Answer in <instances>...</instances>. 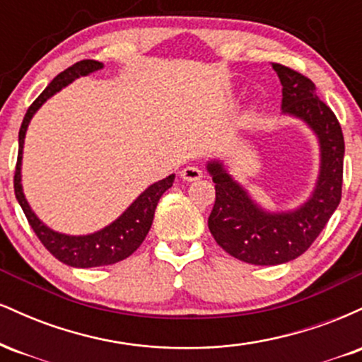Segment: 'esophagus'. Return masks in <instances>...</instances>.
Instances as JSON below:
<instances>
[{
    "mask_svg": "<svg viewBox=\"0 0 362 362\" xmlns=\"http://www.w3.org/2000/svg\"><path fill=\"white\" fill-rule=\"evenodd\" d=\"M180 178L185 182H195L202 178V172L197 167H185L180 172Z\"/></svg>",
    "mask_w": 362,
    "mask_h": 362,
    "instance_id": "1",
    "label": "esophagus"
}]
</instances>
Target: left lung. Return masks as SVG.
I'll return each instance as SVG.
<instances>
[{"label":"left lung","instance_id":"8db88e82","mask_svg":"<svg viewBox=\"0 0 362 362\" xmlns=\"http://www.w3.org/2000/svg\"><path fill=\"white\" fill-rule=\"evenodd\" d=\"M282 85L281 110L300 119L317 136L320 172L313 192L300 207L267 211L228 173L221 160L207 161L216 202L207 226L219 247L253 265H279L310 248L337 209L342 195L344 136L334 112L317 97L315 83L301 73L272 62Z\"/></svg>","mask_w":362,"mask_h":362}]
</instances>
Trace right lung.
<instances>
[{"instance_id": "obj_1", "label": "right lung", "mask_w": 362, "mask_h": 362, "mask_svg": "<svg viewBox=\"0 0 362 362\" xmlns=\"http://www.w3.org/2000/svg\"><path fill=\"white\" fill-rule=\"evenodd\" d=\"M103 64L93 59H85L73 64L71 68L57 74L54 80L49 83L47 88L37 97V100L28 107L25 114L22 127L18 132V160H16L15 170V195L20 207L27 216L32 230L39 236V240L47 248L49 252L61 260L62 264L71 265L78 269H90V267H102V265H112L115 262L127 259L139 248L143 240L146 238L149 228L155 218V209L158 201L173 185L175 175H168L163 180H158L155 184L148 187L144 192L139 194V197L132 202L131 206L119 216L115 221L107 224L102 230L95 231L90 235H66L54 231L47 224H44L37 218V214L32 211L30 204L27 202L22 187V158H23V143L25 134H27L28 124L35 112L44 105L52 95L61 91L69 83H73L76 78L88 76L90 73L102 69Z\"/></svg>"}]
</instances>
